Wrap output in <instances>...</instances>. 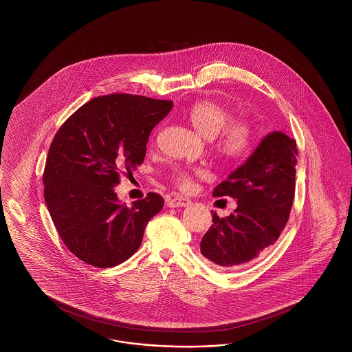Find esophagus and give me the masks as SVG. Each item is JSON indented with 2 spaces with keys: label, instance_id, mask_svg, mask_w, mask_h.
I'll return each mask as SVG.
<instances>
[{
  "label": "esophagus",
  "instance_id": "1",
  "mask_svg": "<svg viewBox=\"0 0 352 352\" xmlns=\"http://www.w3.org/2000/svg\"><path fill=\"white\" fill-rule=\"evenodd\" d=\"M190 204H191V200H188L186 197H182V196H175V197L169 200L168 206L169 208H183V206H188Z\"/></svg>",
  "mask_w": 352,
  "mask_h": 352
}]
</instances>
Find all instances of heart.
<instances>
[{
    "mask_svg": "<svg viewBox=\"0 0 352 352\" xmlns=\"http://www.w3.org/2000/svg\"><path fill=\"white\" fill-rule=\"evenodd\" d=\"M231 111L223 104L203 99L193 103L187 118L199 135L205 139H214V148L224 157L239 159L252 148L254 130L245 120H234ZM197 170L179 168L173 173V179L182 190H190L192 178Z\"/></svg>",
    "mask_w": 352,
    "mask_h": 352,
    "instance_id": "heart-1",
    "label": "heart"
}]
</instances>
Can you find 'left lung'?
<instances>
[{"mask_svg": "<svg viewBox=\"0 0 352 352\" xmlns=\"http://www.w3.org/2000/svg\"><path fill=\"white\" fill-rule=\"evenodd\" d=\"M297 143L281 131L261 140L248 160L214 188L237 208L228 217L213 214L200 250L222 270H234L263 256L288 222L296 191Z\"/></svg>", "mask_w": 352, "mask_h": 352, "instance_id": "left-lung-1", "label": "left lung"}]
</instances>
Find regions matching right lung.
<instances>
[{
    "mask_svg": "<svg viewBox=\"0 0 352 352\" xmlns=\"http://www.w3.org/2000/svg\"><path fill=\"white\" fill-rule=\"evenodd\" d=\"M171 107V100L147 96H98L55 134L43 170L45 203L68 250L87 265L108 268L126 261L162 209L153 192L129 208L113 187L120 168L131 171L143 162L152 129Z\"/></svg>",
    "mask_w": 352,
    "mask_h": 352,
    "instance_id": "obj_1",
    "label": "right lung"
}]
</instances>
